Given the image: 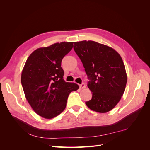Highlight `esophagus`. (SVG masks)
Returning a JSON list of instances; mask_svg holds the SVG:
<instances>
[{
    "label": "esophagus",
    "mask_w": 150,
    "mask_h": 150,
    "mask_svg": "<svg viewBox=\"0 0 150 150\" xmlns=\"http://www.w3.org/2000/svg\"><path fill=\"white\" fill-rule=\"evenodd\" d=\"M85 88H86V85L84 83H82V84L79 85V88L81 89H84Z\"/></svg>",
    "instance_id": "esophagus-1"
}]
</instances>
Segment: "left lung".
<instances>
[{"label": "left lung", "instance_id": "obj_1", "mask_svg": "<svg viewBox=\"0 0 150 150\" xmlns=\"http://www.w3.org/2000/svg\"><path fill=\"white\" fill-rule=\"evenodd\" d=\"M74 50L82 62L89 80L92 99L86 104L104 113L118 103L124 93L127 75L123 61L115 49L93 40L75 42Z\"/></svg>", "mask_w": 150, "mask_h": 150}]
</instances>
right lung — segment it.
<instances>
[{
  "label": "right lung",
  "mask_w": 150,
  "mask_h": 150,
  "mask_svg": "<svg viewBox=\"0 0 150 150\" xmlns=\"http://www.w3.org/2000/svg\"><path fill=\"white\" fill-rule=\"evenodd\" d=\"M73 42L56 43L39 48L26 61L21 74L25 98L39 116L51 119L64 110L71 92L79 89L63 79L61 61L72 49Z\"/></svg>",
  "instance_id": "right-lung-1"
}]
</instances>
